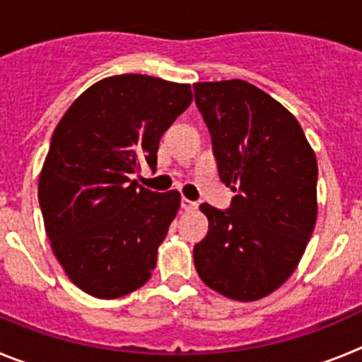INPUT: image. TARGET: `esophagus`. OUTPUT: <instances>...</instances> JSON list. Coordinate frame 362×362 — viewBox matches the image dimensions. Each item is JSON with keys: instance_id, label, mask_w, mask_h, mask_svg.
Masks as SVG:
<instances>
[{"instance_id": "1", "label": "esophagus", "mask_w": 362, "mask_h": 362, "mask_svg": "<svg viewBox=\"0 0 362 362\" xmlns=\"http://www.w3.org/2000/svg\"><path fill=\"white\" fill-rule=\"evenodd\" d=\"M181 209L185 210V212H192V210H196L197 209V204L194 203V201H190V199H181Z\"/></svg>"}]
</instances>
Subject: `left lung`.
I'll list each match as a JSON object with an SVG mask.
<instances>
[{
	"instance_id": "1",
	"label": "left lung",
	"mask_w": 362,
	"mask_h": 362,
	"mask_svg": "<svg viewBox=\"0 0 362 362\" xmlns=\"http://www.w3.org/2000/svg\"><path fill=\"white\" fill-rule=\"evenodd\" d=\"M230 209L203 203L209 233L194 246L206 286L235 300L277 290L305 254L317 219V159L276 99L241 79L194 85Z\"/></svg>"
}]
</instances>
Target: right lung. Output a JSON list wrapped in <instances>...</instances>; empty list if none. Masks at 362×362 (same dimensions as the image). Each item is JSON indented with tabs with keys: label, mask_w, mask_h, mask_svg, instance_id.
I'll list each match as a JSON object with an SVG mask.
<instances>
[{
	"label": "right lung",
	"mask_w": 362,
	"mask_h": 362,
	"mask_svg": "<svg viewBox=\"0 0 362 362\" xmlns=\"http://www.w3.org/2000/svg\"><path fill=\"white\" fill-rule=\"evenodd\" d=\"M190 103V85L123 74L86 88L57 123L37 197L54 254L83 292L116 299L152 276L181 196L130 175L156 168L159 139Z\"/></svg>",
	"instance_id": "right-lung-1"
}]
</instances>
